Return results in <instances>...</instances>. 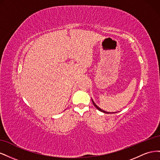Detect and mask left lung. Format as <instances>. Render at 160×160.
<instances>
[{
	"instance_id": "left-lung-1",
	"label": "left lung",
	"mask_w": 160,
	"mask_h": 160,
	"mask_svg": "<svg viewBox=\"0 0 160 160\" xmlns=\"http://www.w3.org/2000/svg\"><path fill=\"white\" fill-rule=\"evenodd\" d=\"M91 100H92V102H93V105H94V106H95V107L97 108V109H98V110H99L100 111H101V112H103V113H109V112H107V111H103V109H101V108H99V107H98V105H97L95 103H94V101H93V99H91ZM116 113V112H115Z\"/></svg>"
}]
</instances>
